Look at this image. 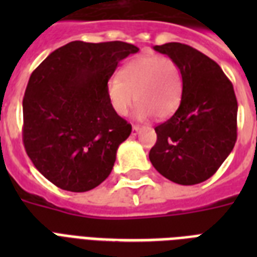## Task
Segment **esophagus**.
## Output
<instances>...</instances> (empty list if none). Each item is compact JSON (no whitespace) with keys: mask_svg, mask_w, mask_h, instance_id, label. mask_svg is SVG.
I'll return each instance as SVG.
<instances>
[{"mask_svg":"<svg viewBox=\"0 0 257 257\" xmlns=\"http://www.w3.org/2000/svg\"><path fill=\"white\" fill-rule=\"evenodd\" d=\"M139 132H140V126H139V125H133V126H132V135H133V136H136Z\"/></svg>","mask_w":257,"mask_h":257,"instance_id":"34e87169","label":"esophagus"}]
</instances>
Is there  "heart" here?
Instances as JSON below:
<instances>
[{
	"mask_svg": "<svg viewBox=\"0 0 257 257\" xmlns=\"http://www.w3.org/2000/svg\"><path fill=\"white\" fill-rule=\"evenodd\" d=\"M181 88V73L172 58L147 54L125 64L120 78L109 80L106 96L118 116H125L136 101L137 120H147L153 114L167 118L179 105Z\"/></svg>",
	"mask_w": 257,
	"mask_h": 257,
	"instance_id": "1",
	"label": "heart"
}]
</instances>
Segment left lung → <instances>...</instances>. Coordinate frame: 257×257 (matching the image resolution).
Returning a JSON list of instances; mask_svg holds the SVG:
<instances>
[{"instance_id": "left-lung-1", "label": "left lung", "mask_w": 257, "mask_h": 257, "mask_svg": "<svg viewBox=\"0 0 257 257\" xmlns=\"http://www.w3.org/2000/svg\"><path fill=\"white\" fill-rule=\"evenodd\" d=\"M153 49L177 64L183 93L175 114L155 128L157 141L149 160L173 183H203L215 175L235 147L237 101L233 85L213 60L192 46L168 42Z\"/></svg>"}]
</instances>
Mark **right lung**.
<instances>
[{"instance_id":"1","label":"right lung","mask_w":257,"mask_h":257,"mask_svg":"<svg viewBox=\"0 0 257 257\" xmlns=\"http://www.w3.org/2000/svg\"><path fill=\"white\" fill-rule=\"evenodd\" d=\"M139 48L72 41L36 68L22 101L24 145L34 167L64 191L86 192L113 169L132 125L114 113L106 84Z\"/></svg>"}]
</instances>
